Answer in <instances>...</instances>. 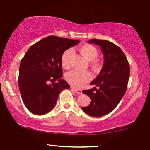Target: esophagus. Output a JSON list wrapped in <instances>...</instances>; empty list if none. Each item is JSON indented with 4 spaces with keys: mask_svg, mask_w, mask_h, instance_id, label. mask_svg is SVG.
<instances>
[{
    "mask_svg": "<svg viewBox=\"0 0 150 150\" xmlns=\"http://www.w3.org/2000/svg\"><path fill=\"white\" fill-rule=\"evenodd\" d=\"M71 89H73L74 91H75L77 94H82V91L81 89H78V88H71Z\"/></svg>",
    "mask_w": 150,
    "mask_h": 150,
    "instance_id": "34e87169",
    "label": "esophagus"
}]
</instances>
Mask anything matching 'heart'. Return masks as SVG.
<instances>
[{
  "instance_id": "obj_1",
  "label": "heart",
  "mask_w": 150,
  "mask_h": 150,
  "mask_svg": "<svg viewBox=\"0 0 150 150\" xmlns=\"http://www.w3.org/2000/svg\"><path fill=\"white\" fill-rule=\"evenodd\" d=\"M79 51L81 55L86 60L91 61V66L97 70L100 66V64L96 60L98 55V51L96 47L92 45L86 44L81 46L79 48ZM73 54L72 49H69L65 51L61 57V64L64 69L68 70L70 68V60ZM91 79V74L88 71L71 70L66 74V80L71 86L76 88L82 87L84 84L88 82Z\"/></svg>"
}]
</instances>
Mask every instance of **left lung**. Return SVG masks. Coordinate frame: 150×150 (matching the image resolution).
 Instances as JSON below:
<instances>
[{
  "label": "left lung",
  "instance_id": "obj_1",
  "mask_svg": "<svg viewBox=\"0 0 150 150\" xmlns=\"http://www.w3.org/2000/svg\"><path fill=\"white\" fill-rule=\"evenodd\" d=\"M88 42L101 47L104 63L98 76L91 82L95 87L82 92L91 101L89 105L82 109L89 116L99 117L113 111L122 99L127 91L130 66L125 53L114 43L98 39Z\"/></svg>",
  "mask_w": 150,
  "mask_h": 150
}]
</instances>
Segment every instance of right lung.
<instances>
[{
  "mask_svg": "<svg viewBox=\"0 0 150 150\" xmlns=\"http://www.w3.org/2000/svg\"><path fill=\"white\" fill-rule=\"evenodd\" d=\"M79 40L50 36L30 47L21 59L19 88L25 107L32 114L43 115L55 105L61 91L70 88L63 76L61 57ZM49 81H52L49 85Z\"/></svg>",
  "mask_w": 150,
  "mask_h": 150,
  "instance_id": "1",
  "label": "right lung"
}]
</instances>
